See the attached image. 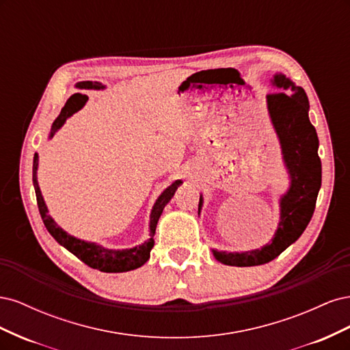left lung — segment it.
I'll list each match as a JSON object with an SVG mask.
<instances>
[{
	"label": "left lung",
	"instance_id": "obj_1",
	"mask_svg": "<svg viewBox=\"0 0 350 350\" xmlns=\"http://www.w3.org/2000/svg\"><path fill=\"white\" fill-rule=\"evenodd\" d=\"M273 84L284 90L267 94V108L279 137L291 187L280 198V221L270 243L247 252L213 250L215 258L226 266H260L279 257L308 226L321 188L319 137L308 118L310 102L306 93L283 74H274ZM201 203L200 196L198 213Z\"/></svg>",
	"mask_w": 350,
	"mask_h": 350
}]
</instances>
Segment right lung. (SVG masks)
Returning a JSON list of instances; mask_svg holds the SVG:
<instances>
[{"label":"right lung","instance_id":"obj_1","mask_svg":"<svg viewBox=\"0 0 350 350\" xmlns=\"http://www.w3.org/2000/svg\"><path fill=\"white\" fill-rule=\"evenodd\" d=\"M77 89H105L103 84L98 83V81H80L76 84ZM88 96L86 94L81 93H74L72 96H70V99L66 102L64 108L61 109V113L57 116V120L54 121L51 126V133H49V139L54 137V134L61 129L64 122L67 121V118L72 113H76L77 111H80L84 103L88 102ZM38 153H35L33 157V187H35V193H36V200H38V207H39V213L42 216V220L48 229L49 234L54 237V239L62 245L64 248H67L71 254H74L79 260H81L84 264H88L89 267L96 269L99 271H105V273H122V271H130L134 269L142 267L143 264L149 260L150 257V251L154 245V232H156V225L157 220L161 217L162 211L165 208V206L169 203L175 194V191L178 189V187L181 185V179L172 183V185H169L165 191L159 196V198L156 200V203L152 208L150 213V238L147 239L142 245H137L134 248H129V250H108L103 248L102 245H98L94 242H88V241H81L74 238L71 235H68L66 230H62L55 221L48 215V207L44 201V197L40 194V188L38 184Z\"/></svg>","mask_w":350,"mask_h":350}]
</instances>
